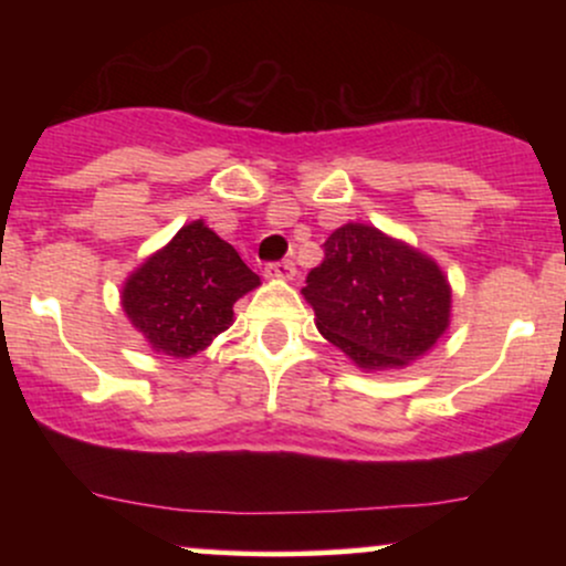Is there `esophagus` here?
I'll list each match as a JSON object with an SVG mask.
<instances>
[{"instance_id": "34e87169", "label": "esophagus", "mask_w": 566, "mask_h": 566, "mask_svg": "<svg viewBox=\"0 0 566 566\" xmlns=\"http://www.w3.org/2000/svg\"><path fill=\"white\" fill-rule=\"evenodd\" d=\"M265 276L271 279H292L295 276V263L292 261H276L265 265Z\"/></svg>"}]
</instances>
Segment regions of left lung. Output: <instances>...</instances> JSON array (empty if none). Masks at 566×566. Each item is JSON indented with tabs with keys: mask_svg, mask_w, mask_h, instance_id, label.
I'll return each mask as SVG.
<instances>
[{
	"mask_svg": "<svg viewBox=\"0 0 566 566\" xmlns=\"http://www.w3.org/2000/svg\"><path fill=\"white\" fill-rule=\"evenodd\" d=\"M303 295L316 327L361 369H399L450 324V284L439 265L365 223L333 231Z\"/></svg>",
	"mask_w": 566,
	"mask_h": 566,
	"instance_id": "obj_1",
	"label": "left lung"
}]
</instances>
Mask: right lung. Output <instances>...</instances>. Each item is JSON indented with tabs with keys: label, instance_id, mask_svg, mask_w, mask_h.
Instances as JSON below:
<instances>
[{
	"label": "right lung",
	"instance_id": "obj_1",
	"mask_svg": "<svg viewBox=\"0 0 566 566\" xmlns=\"http://www.w3.org/2000/svg\"><path fill=\"white\" fill-rule=\"evenodd\" d=\"M258 284L239 252L193 220L127 279L122 305L154 350L188 359L229 329L233 303Z\"/></svg>",
	"mask_w": 566,
	"mask_h": 566
}]
</instances>
